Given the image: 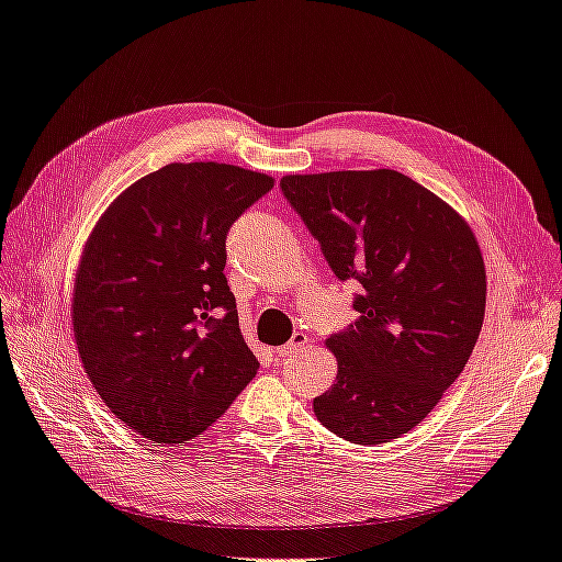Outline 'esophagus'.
Segmentation results:
<instances>
[{"label": "esophagus", "mask_w": 562, "mask_h": 562, "mask_svg": "<svg viewBox=\"0 0 562 562\" xmlns=\"http://www.w3.org/2000/svg\"><path fill=\"white\" fill-rule=\"evenodd\" d=\"M310 342V338H307V333H293V338L288 340L285 345H281V347H277V355L279 357H288V355H293V352H297V350H302V347H305Z\"/></svg>", "instance_id": "esophagus-1"}]
</instances>
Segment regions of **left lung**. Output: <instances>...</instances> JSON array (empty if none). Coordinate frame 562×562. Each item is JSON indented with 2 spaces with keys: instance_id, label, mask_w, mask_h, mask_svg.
<instances>
[{
  "instance_id": "obj_1",
  "label": "left lung",
  "mask_w": 562,
  "mask_h": 562,
  "mask_svg": "<svg viewBox=\"0 0 562 562\" xmlns=\"http://www.w3.org/2000/svg\"><path fill=\"white\" fill-rule=\"evenodd\" d=\"M281 193L333 274L363 288L357 322L326 342L338 375L314 414L347 442H390L432 412L477 342L487 295L477 240L394 170L291 175Z\"/></svg>"
}]
</instances>
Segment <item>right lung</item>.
Instances as JSON below:
<instances>
[{"mask_svg": "<svg viewBox=\"0 0 562 562\" xmlns=\"http://www.w3.org/2000/svg\"><path fill=\"white\" fill-rule=\"evenodd\" d=\"M274 179L172 162L117 195L89 236L72 328L111 412L158 445L199 437L260 369L224 277L226 234Z\"/></svg>", "mask_w": 562, "mask_h": 562, "instance_id": "add662e5", "label": "right lung"}]
</instances>
